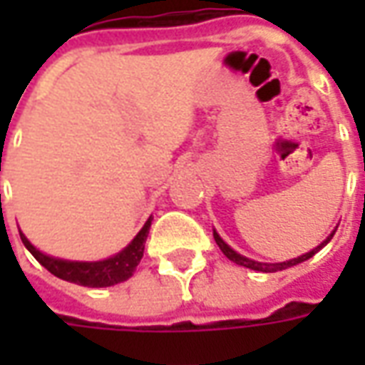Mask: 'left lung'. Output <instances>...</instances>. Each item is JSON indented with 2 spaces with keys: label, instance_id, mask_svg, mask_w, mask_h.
<instances>
[{
  "label": "left lung",
  "instance_id": "1",
  "mask_svg": "<svg viewBox=\"0 0 365 365\" xmlns=\"http://www.w3.org/2000/svg\"><path fill=\"white\" fill-rule=\"evenodd\" d=\"M334 232H336V229L330 232L329 237L322 240L321 245L317 246V248H313L311 252L307 254H301V256H297V258H293V260H285V262H275V264H266V262H256V260H250V258H246V256H242V254H238L237 250H232L225 240H222L221 237H219V232L213 229V237H215V242L219 245V248L222 250V254L229 258L230 262H235V264H238V266H245V268H250V269H256V272H266V274H272V272H279V269H287L291 268V266H297V264H301V262L309 260V258H313L314 254L321 250L322 246H327L330 242V238L334 237Z\"/></svg>",
  "mask_w": 365,
  "mask_h": 365
}]
</instances>
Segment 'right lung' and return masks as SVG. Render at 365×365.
<instances>
[{"instance_id":"1","label":"right lung","mask_w":365,"mask_h":365,"mask_svg":"<svg viewBox=\"0 0 365 365\" xmlns=\"http://www.w3.org/2000/svg\"><path fill=\"white\" fill-rule=\"evenodd\" d=\"M150 225L152 217H148V221L144 222V227L138 230V235L120 252L97 262H76L54 258V256H48V254L41 252L38 248H35L21 230L19 235L25 248L52 275H56L64 282L83 285V287H111V285H117L120 282H127L128 277L135 274L136 266L143 260L144 242H146V237H148Z\"/></svg>"}]
</instances>
